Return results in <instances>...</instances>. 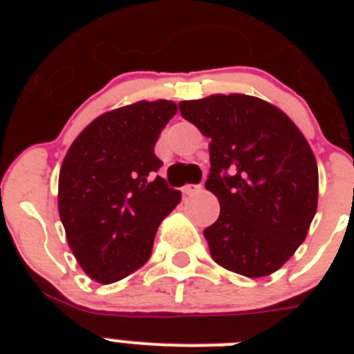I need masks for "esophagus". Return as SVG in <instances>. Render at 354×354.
I'll return each instance as SVG.
<instances>
[{
  "label": "esophagus",
  "instance_id": "34e87169",
  "mask_svg": "<svg viewBox=\"0 0 354 354\" xmlns=\"http://www.w3.org/2000/svg\"><path fill=\"white\" fill-rule=\"evenodd\" d=\"M202 192V186H196V184H186L183 187L184 195H196V193Z\"/></svg>",
  "mask_w": 354,
  "mask_h": 354
}]
</instances>
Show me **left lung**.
I'll return each instance as SVG.
<instances>
[{"label": "left lung", "instance_id": "obj_1", "mask_svg": "<svg viewBox=\"0 0 354 354\" xmlns=\"http://www.w3.org/2000/svg\"><path fill=\"white\" fill-rule=\"evenodd\" d=\"M179 109L211 138L205 189L220 202L218 220L204 230L212 259L248 278L274 273L305 241L317 211L310 145L282 109L259 97L216 93Z\"/></svg>", "mask_w": 354, "mask_h": 354}]
</instances>
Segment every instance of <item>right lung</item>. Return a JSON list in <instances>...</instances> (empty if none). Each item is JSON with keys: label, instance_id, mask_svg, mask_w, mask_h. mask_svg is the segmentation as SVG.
<instances>
[{"label": "right lung", "instance_id": "1", "mask_svg": "<svg viewBox=\"0 0 354 354\" xmlns=\"http://www.w3.org/2000/svg\"><path fill=\"white\" fill-rule=\"evenodd\" d=\"M177 113L171 101H140L102 113L65 154L58 212L81 270L113 283L150 257L158 227L180 202V192L156 171L162 127Z\"/></svg>", "mask_w": 354, "mask_h": 354}]
</instances>
